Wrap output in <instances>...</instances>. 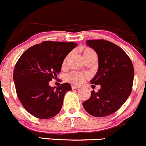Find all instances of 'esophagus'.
<instances>
[{
  "mask_svg": "<svg viewBox=\"0 0 146 146\" xmlns=\"http://www.w3.org/2000/svg\"><path fill=\"white\" fill-rule=\"evenodd\" d=\"M80 86H77V85H72V88L73 89H79L80 88Z\"/></svg>",
  "mask_w": 146,
  "mask_h": 146,
  "instance_id": "1",
  "label": "esophagus"
}]
</instances>
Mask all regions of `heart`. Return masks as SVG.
<instances>
[{
  "label": "heart",
  "mask_w": 146,
  "mask_h": 146,
  "mask_svg": "<svg viewBox=\"0 0 146 146\" xmlns=\"http://www.w3.org/2000/svg\"><path fill=\"white\" fill-rule=\"evenodd\" d=\"M83 51V58L86 57L91 55V54H95L94 51L92 49L90 48L87 47H84L82 49ZM66 59H65L64 61L63 62V66H64L66 63ZM87 78V75L85 74H82L78 72H71L68 74L66 76V79L68 81L70 82V83H72L74 84H76V85H80V84L83 83L86 78Z\"/></svg>",
  "instance_id": "obj_1"
}]
</instances>
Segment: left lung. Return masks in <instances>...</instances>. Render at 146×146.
Returning <instances> with one entry per match:
<instances>
[{"label": "left lung", "instance_id": "1", "mask_svg": "<svg viewBox=\"0 0 146 146\" xmlns=\"http://www.w3.org/2000/svg\"><path fill=\"white\" fill-rule=\"evenodd\" d=\"M86 44L98 56V69L90 82L100 85V89L98 92L92 91L83 106L94 117H106L115 113L129 97L134 68L127 54L113 43L104 39H89Z\"/></svg>", "mask_w": 146, "mask_h": 146}]
</instances>
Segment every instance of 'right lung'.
I'll return each mask as SVG.
<instances>
[{
	"instance_id": "obj_1",
	"label": "right lung",
	"mask_w": 146,
	"mask_h": 146,
	"mask_svg": "<svg viewBox=\"0 0 146 146\" xmlns=\"http://www.w3.org/2000/svg\"><path fill=\"white\" fill-rule=\"evenodd\" d=\"M77 44L45 41L31 46L15 64L13 81L19 100L30 114L39 119H50L57 115L63 98L72 90L69 83L54 87L49 85L61 71L63 60Z\"/></svg>"
}]
</instances>
